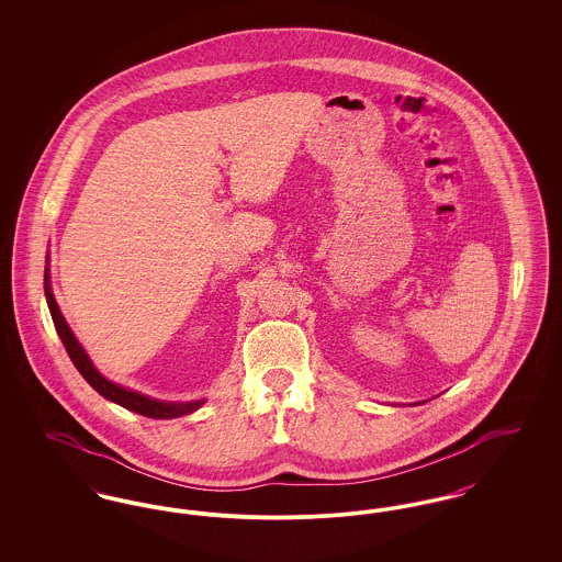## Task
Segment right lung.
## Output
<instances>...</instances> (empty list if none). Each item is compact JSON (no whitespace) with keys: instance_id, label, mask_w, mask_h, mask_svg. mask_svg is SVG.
<instances>
[{"instance_id":"add662e5","label":"right lung","mask_w":562,"mask_h":562,"mask_svg":"<svg viewBox=\"0 0 562 562\" xmlns=\"http://www.w3.org/2000/svg\"><path fill=\"white\" fill-rule=\"evenodd\" d=\"M46 263H48V259H46ZM44 293H46L48 310H50V316H53L54 328H56L63 346L67 349L71 362L76 364V369L80 371L81 376L90 383V387H94L103 398H108L109 402H115V404H120V406H124V408H128L133 413H138L143 417H151V419L183 417V415L198 411L206 402V398L189 402L158 401V398H151L147 394L134 392L131 387H124L120 383L109 381L108 376L101 374V371L92 364L90 356L86 353V349L81 348L78 337L74 335V330L69 328L65 316L60 314V307H58V303L54 299L53 286H50V268L48 266L44 269Z\"/></svg>"}]
</instances>
